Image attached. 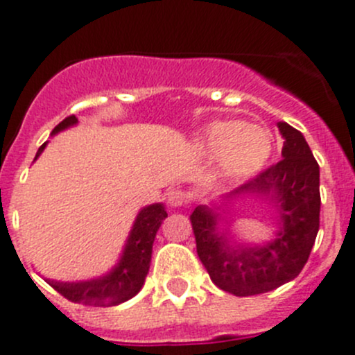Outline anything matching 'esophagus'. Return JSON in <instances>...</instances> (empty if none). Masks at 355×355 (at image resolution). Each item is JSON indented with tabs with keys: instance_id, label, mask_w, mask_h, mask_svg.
<instances>
[{
	"instance_id": "1",
	"label": "esophagus",
	"mask_w": 355,
	"mask_h": 355,
	"mask_svg": "<svg viewBox=\"0 0 355 355\" xmlns=\"http://www.w3.org/2000/svg\"><path fill=\"white\" fill-rule=\"evenodd\" d=\"M166 199H168V205L177 208V206L187 205L191 196H189L185 191H182V189H171V191L166 194Z\"/></svg>"
}]
</instances>
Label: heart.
Segmentation results:
<instances>
[{"label":"heart","mask_w":355,"mask_h":355,"mask_svg":"<svg viewBox=\"0 0 355 355\" xmlns=\"http://www.w3.org/2000/svg\"><path fill=\"white\" fill-rule=\"evenodd\" d=\"M270 135L258 125L215 121L202 135V149L220 156V166L230 177H248L260 170L270 154Z\"/></svg>","instance_id":"heart-1"}]
</instances>
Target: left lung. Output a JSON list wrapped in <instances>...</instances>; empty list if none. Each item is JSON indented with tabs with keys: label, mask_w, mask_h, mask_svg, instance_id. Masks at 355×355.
Wrapping results in <instances>:
<instances>
[{
	"label": "left lung",
	"mask_w": 355,
	"mask_h": 355,
	"mask_svg": "<svg viewBox=\"0 0 355 355\" xmlns=\"http://www.w3.org/2000/svg\"><path fill=\"white\" fill-rule=\"evenodd\" d=\"M284 146L277 163L261 170L237 192L270 194L281 206L283 229L267 246H229L225 234L216 232V213L198 206L191 213L196 250L209 279L236 297L272 291L295 279L305 267L319 230V164L304 135L279 123Z\"/></svg>",
	"instance_id": "8db88e82"
}]
</instances>
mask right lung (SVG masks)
Instances as JSON below:
<instances>
[{
    "label": "right lung",
    "mask_w": 355,
    "mask_h": 355,
    "mask_svg": "<svg viewBox=\"0 0 355 355\" xmlns=\"http://www.w3.org/2000/svg\"><path fill=\"white\" fill-rule=\"evenodd\" d=\"M78 121L76 116H67L64 121L55 126L53 133L67 128ZM46 144L40 147L36 157ZM168 216L163 205H153L144 208L139 213L133 225L132 234L126 243L125 253L119 260L118 267L112 270L109 276L102 279L86 281V283H55L48 281L53 290H57L67 300L81 305H92V307H109V305H118L123 302L135 297L144 286L147 272H149L150 254H153V243L156 237L157 229L161 222Z\"/></svg>",
    "instance_id": "right-lung-1"
}]
</instances>
